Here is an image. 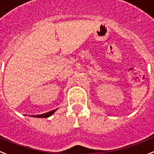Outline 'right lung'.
I'll return each instance as SVG.
<instances>
[{"mask_svg": "<svg viewBox=\"0 0 154 154\" xmlns=\"http://www.w3.org/2000/svg\"><path fill=\"white\" fill-rule=\"evenodd\" d=\"M57 110V109H54V110L53 111H50V112H46V113H44V114H41V115H37V116H32V117H35V118H48L49 117V116H51Z\"/></svg>", "mask_w": 154, "mask_h": 154, "instance_id": "1", "label": "right lung"}]
</instances>
